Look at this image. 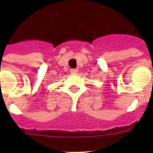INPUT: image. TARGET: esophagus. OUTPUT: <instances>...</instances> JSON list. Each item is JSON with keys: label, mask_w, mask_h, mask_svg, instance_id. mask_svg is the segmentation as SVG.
Returning a JSON list of instances; mask_svg holds the SVG:
<instances>
[{"label": "esophagus", "mask_w": 153, "mask_h": 153, "mask_svg": "<svg viewBox=\"0 0 153 153\" xmlns=\"http://www.w3.org/2000/svg\"><path fill=\"white\" fill-rule=\"evenodd\" d=\"M78 72V70L77 69H71L70 70V73L71 74H77Z\"/></svg>", "instance_id": "obj_1"}]
</instances>
